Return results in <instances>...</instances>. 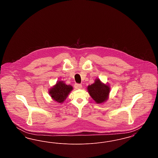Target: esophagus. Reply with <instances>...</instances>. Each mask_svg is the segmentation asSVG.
<instances>
[{
    "instance_id": "obj_1",
    "label": "esophagus",
    "mask_w": 158,
    "mask_h": 158,
    "mask_svg": "<svg viewBox=\"0 0 158 158\" xmlns=\"http://www.w3.org/2000/svg\"><path fill=\"white\" fill-rule=\"evenodd\" d=\"M75 87L76 89H81L82 88V85L81 84L76 83L75 84Z\"/></svg>"
}]
</instances>
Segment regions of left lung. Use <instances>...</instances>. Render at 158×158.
Returning a JSON list of instances; mask_svg holds the SVG:
<instances>
[{
    "instance_id": "1",
    "label": "left lung",
    "mask_w": 158,
    "mask_h": 158,
    "mask_svg": "<svg viewBox=\"0 0 158 158\" xmlns=\"http://www.w3.org/2000/svg\"><path fill=\"white\" fill-rule=\"evenodd\" d=\"M88 90L91 97L98 104L102 103L108 98L110 93V87L97 79L94 83L88 86Z\"/></svg>"
}]
</instances>
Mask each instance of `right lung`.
<instances>
[{
	"mask_svg": "<svg viewBox=\"0 0 158 158\" xmlns=\"http://www.w3.org/2000/svg\"><path fill=\"white\" fill-rule=\"evenodd\" d=\"M73 89L70 85H67L62 81H59L50 90V94L54 101L62 103L68 97L70 92Z\"/></svg>",
	"mask_w": 158,
	"mask_h": 158,
	"instance_id": "add662e5",
	"label": "right lung"
}]
</instances>
